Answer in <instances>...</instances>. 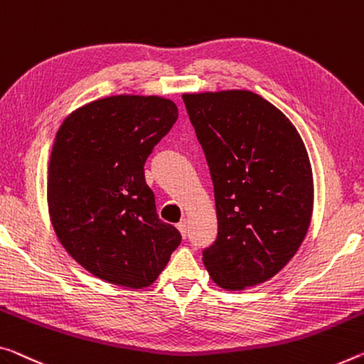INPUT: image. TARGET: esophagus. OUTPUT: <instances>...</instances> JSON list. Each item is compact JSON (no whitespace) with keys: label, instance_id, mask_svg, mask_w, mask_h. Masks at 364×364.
<instances>
[{"label":"esophagus","instance_id":"34e87169","mask_svg":"<svg viewBox=\"0 0 364 364\" xmlns=\"http://www.w3.org/2000/svg\"><path fill=\"white\" fill-rule=\"evenodd\" d=\"M176 227H178V230H180V233H181L183 238H186V236H188V222L186 220H181L180 223L176 225Z\"/></svg>","mask_w":364,"mask_h":364}]
</instances>
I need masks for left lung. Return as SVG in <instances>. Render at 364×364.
Instances as JSON below:
<instances>
[{"instance_id":"1","label":"left lung","mask_w":364,"mask_h":364,"mask_svg":"<svg viewBox=\"0 0 364 364\" xmlns=\"http://www.w3.org/2000/svg\"><path fill=\"white\" fill-rule=\"evenodd\" d=\"M209 165L218 233L203 251L212 280L243 290L269 280L301 246L313 213L306 147L279 108L250 90L183 95Z\"/></svg>"}]
</instances>
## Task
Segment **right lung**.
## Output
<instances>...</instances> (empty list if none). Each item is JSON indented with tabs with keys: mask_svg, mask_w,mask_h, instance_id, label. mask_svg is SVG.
<instances>
[{
	"mask_svg": "<svg viewBox=\"0 0 364 364\" xmlns=\"http://www.w3.org/2000/svg\"><path fill=\"white\" fill-rule=\"evenodd\" d=\"M176 119L168 99L114 95L80 107L56 132L51 223L74 261L109 284L149 287L181 243L180 232L159 218L144 176L149 155Z\"/></svg>",
	"mask_w": 364,
	"mask_h": 364,
	"instance_id": "obj_1",
	"label": "right lung"
}]
</instances>
